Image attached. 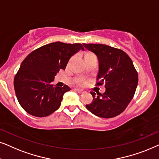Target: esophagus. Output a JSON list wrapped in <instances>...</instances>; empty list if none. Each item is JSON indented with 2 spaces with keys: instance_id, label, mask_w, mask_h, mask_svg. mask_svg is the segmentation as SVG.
<instances>
[{
  "instance_id": "1",
  "label": "esophagus",
  "mask_w": 159,
  "mask_h": 159,
  "mask_svg": "<svg viewBox=\"0 0 159 159\" xmlns=\"http://www.w3.org/2000/svg\"><path fill=\"white\" fill-rule=\"evenodd\" d=\"M75 90L77 91L78 93H80V94H83V93L85 92V91L83 89H75Z\"/></svg>"
}]
</instances>
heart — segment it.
Here are the masks:
<instances>
[{
    "label": "heart",
    "instance_id": "1",
    "mask_svg": "<svg viewBox=\"0 0 159 159\" xmlns=\"http://www.w3.org/2000/svg\"><path fill=\"white\" fill-rule=\"evenodd\" d=\"M87 54H92V53H87ZM78 83H79V84H84V80L81 79H81H78Z\"/></svg>",
    "mask_w": 159,
    "mask_h": 159
}]
</instances>
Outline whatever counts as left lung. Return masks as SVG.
Segmentation results:
<instances>
[{
  "label": "left lung",
  "instance_id": "left-lung-1",
  "mask_svg": "<svg viewBox=\"0 0 159 159\" xmlns=\"http://www.w3.org/2000/svg\"><path fill=\"white\" fill-rule=\"evenodd\" d=\"M94 52L99 61L96 86L104 84L103 94L91 92L92 103L86 108L94 115L110 118L119 115L134 97L138 84V74L128 54L124 51L105 44L83 43Z\"/></svg>",
  "mask_w": 159,
  "mask_h": 159
}]
</instances>
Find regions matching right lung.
<instances>
[{
	"mask_svg": "<svg viewBox=\"0 0 159 159\" xmlns=\"http://www.w3.org/2000/svg\"><path fill=\"white\" fill-rule=\"evenodd\" d=\"M81 49V43L54 42L34 50L23 60L14 80L19 103L27 113L45 117L56 111L65 92L70 90L52 84L54 76L65 70L73 55Z\"/></svg>",
	"mask_w": 159,
	"mask_h": 159,
	"instance_id": "right-lung-1",
	"label": "right lung"
}]
</instances>
